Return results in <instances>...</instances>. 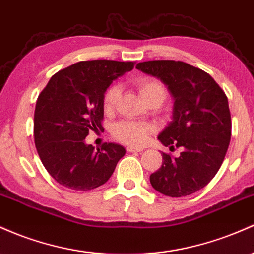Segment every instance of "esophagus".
I'll list each match as a JSON object with an SVG mask.
<instances>
[{
    "label": "esophagus",
    "mask_w": 254,
    "mask_h": 254,
    "mask_svg": "<svg viewBox=\"0 0 254 254\" xmlns=\"http://www.w3.org/2000/svg\"><path fill=\"white\" fill-rule=\"evenodd\" d=\"M143 150V148L142 147H133V146H129L127 147V152L129 153H133V152H142Z\"/></svg>",
    "instance_id": "1"
}]
</instances>
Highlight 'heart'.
I'll list each match as a JSON object with an SVG mask.
<instances>
[{
    "label": "heart",
    "mask_w": 254,
    "mask_h": 254,
    "mask_svg": "<svg viewBox=\"0 0 254 254\" xmlns=\"http://www.w3.org/2000/svg\"><path fill=\"white\" fill-rule=\"evenodd\" d=\"M136 88L140 91L144 101L150 105L153 102H161L166 97V88L160 80L153 77H141L136 80ZM121 96V86L111 85L105 91L102 97V108L105 113H112ZM154 131V125L147 122L122 121L112 129V135L116 140L131 146H141L147 141L148 136Z\"/></svg>",
    "instance_id": "obj_1"
}]
</instances>
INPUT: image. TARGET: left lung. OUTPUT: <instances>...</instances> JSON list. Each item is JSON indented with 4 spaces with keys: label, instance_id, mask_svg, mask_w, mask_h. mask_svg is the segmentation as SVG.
<instances>
[{
    "label": "left lung",
    "instance_id": "obj_1",
    "mask_svg": "<svg viewBox=\"0 0 254 254\" xmlns=\"http://www.w3.org/2000/svg\"><path fill=\"white\" fill-rule=\"evenodd\" d=\"M136 68L160 78L175 99L174 121L159 135L180 157L163 153V165L149 176L159 193L171 197L200 190L221 168L231 136L228 97L207 72L183 61L152 60Z\"/></svg>",
    "mask_w": 254,
    "mask_h": 254
}]
</instances>
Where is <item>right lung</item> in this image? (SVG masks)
<instances>
[{
	"label": "right lung",
	"mask_w": 254,
	"mask_h": 254,
	"mask_svg": "<svg viewBox=\"0 0 254 254\" xmlns=\"http://www.w3.org/2000/svg\"><path fill=\"white\" fill-rule=\"evenodd\" d=\"M133 66V61H79L57 72L38 95L35 146L43 166L61 186L91 190L112 176L124 147L105 142L94 150L84 140L90 131L104 130L105 91Z\"/></svg>",
	"instance_id": "obj_1"
}]
</instances>
